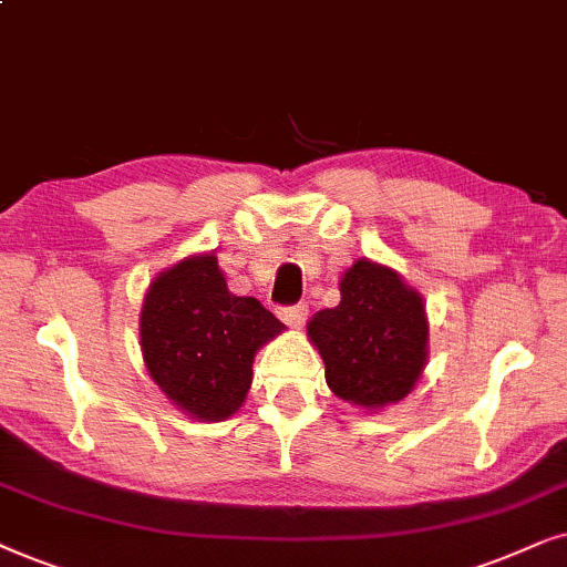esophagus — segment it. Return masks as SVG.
Here are the masks:
<instances>
[{"mask_svg": "<svg viewBox=\"0 0 567 567\" xmlns=\"http://www.w3.org/2000/svg\"><path fill=\"white\" fill-rule=\"evenodd\" d=\"M279 319H282L285 323H288V327H292V329H300L306 323V319H308V308L303 306V303H298V306H282L279 308Z\"/></svg>", "mask_w": 567, "mask_h": 567, "instance_id": "obj_1", "label": "esophagus"}]
</instances>
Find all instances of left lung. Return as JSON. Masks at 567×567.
<instances>
[{
    "label": "left lung",
    "instance_id": "obj_1",
    "mask_svg": "<svg viewBox=\"0 0 567 567\" xmlns=\"http://www.w3.org/2000/svg\"><path fill=\"white\" fill-rule=\"evenodd\" d=\"M339 292V306L308 321L329 389L365 410L402 402L427 362L422 296L394 269L371 259H358L344 271Z\"/></svg>",
    "mask_w": 567,
    "mask_h": 567
}]
</instances>
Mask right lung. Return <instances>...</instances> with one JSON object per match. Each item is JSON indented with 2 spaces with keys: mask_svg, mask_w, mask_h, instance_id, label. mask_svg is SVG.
Returning <instances> with one entry per match:
<instances>
[{
  "mask_svg": "<svg viewBox=\"0 0 567 567\" xmlns=\"http://www.w3.org/2000/svg\"><path fill=\"white\" fill-rule=\"evenodd\" d=\"M285 323L228 290L215 254L188 256L150 285L140 316L142 358L181 412L220 422L251 389L254 358Z\"/></svg>",
  "mask_w": 567,
  "mask_h": 567,
  "instance_id": "right-lung-1",
  "label": "right lung"
}]
</instances>
